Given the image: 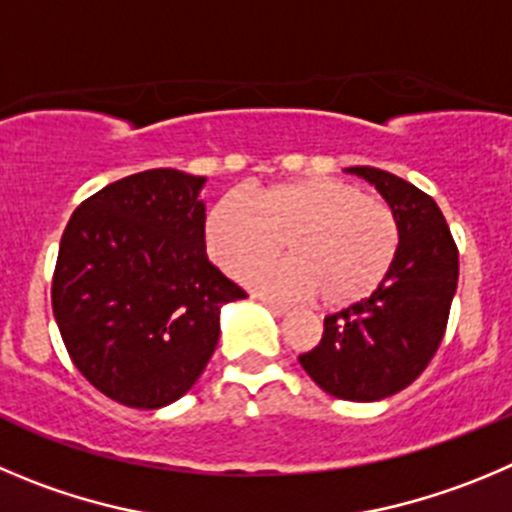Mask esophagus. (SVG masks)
Wrapping results in <instances>:
<instances>
[{"label":"esophagus","mask_w":512,"mask_h":512,"mask_svg":"<svg viewBox=\"0 0 512 512\" xmlns=\"http://www.w3.org/2000/svg\"><path fill=\"white\" fill-rule=\"evenodd\" d=\"M262 303L267 305V308H270V313H275V315H285L288 313V305L285 303H280V300H270V298H262Z\"/></svg>","instance_id":"obj_1"}]
</instances>
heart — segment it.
<instances>
[{
    "label": "heart",
    "instance_id": "obj_1",
    "mask_svg": "<svg viewBox=\"0 0 512 512\" xmlns=\"http://www.w3.org/2000/svg\"><path fill=\"white\" fill-rule=\"evenodd\" d=\"M290 262L252 272L262 293L298 295L326 308L369 300L391 275L401 245L394 207L353 181L303 176L245 199L224 197L207 214L204 245L214 265L240 278L278 255Z\"/></svg>",
    "mask_w": 512,
    "mask_h": 512
}]
</instances>
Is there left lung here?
Instances as JSON below:
<instances>
[{
    "mask_svg": "<svg viewBox=\"0 0 512 512\" xmlns=\"http://www.w3.org/2000/svg\"><path fill=\"white\" fill-rule=\"evenodd\" d=\"M348 171L374 184L394 207L399 257L369 300L326 315L321 343L298 361L336 399L379 401L407 389L437 353L460 278V252L429 194L374 166Z\"/></svg>",
    "mask_w": 512,
    "mask_h": 512,
    "instance_id": "left-lung-1",
    "label": "left lung"
}]
</instances>
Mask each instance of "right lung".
I'll return each instance as SVG.
<instances>
[{"label": "right lung", "instance_id": "obj_1", "mask_svg": "<svg viewBox=\"0 0 512 512\" xmlns=\"http://www.w3.org/2000/svg\"><path fill=\"white\" fill-rule=\"evenodd\" d=\"M204 176L148 169L95 191L62 232L52 313L73 364L108 399L159 409L184 396L245 298L204 247Z\"/></svg>", "mask_w": 512, "mask_h": 512}]
</instances>
